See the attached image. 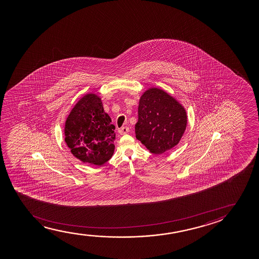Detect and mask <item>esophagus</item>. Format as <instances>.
Here are the masks:
<instances>
[{
    "mask_svg": "<svg viewBox=\"0 0 259 259\" xmlns=\"http://www.w3.org/2000/svg\"><path fill=\"white\" fill-rule=\"evenodd\" d=\"M129 131H130V130H129V128H128L127 126H124V127H121L120 129H118L119 135H125V134H127Z\"/></svg>",
    "mask_w": 259,
    "mask_h": 259,
    "instance_id": "34e87169",
    "label": "esophagus"
}]
</instances>
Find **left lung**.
Instances as JSON below:
<instances>
[{"label":"left lung","instance_id":"obj_1","mask_svg":"<svg viewBox=\"0 0 259 259\" xmlns=\"http://www.w3.org/2000/svg\"><path fill=\"white\" fill-rule=\"evenodd\" d=\"M188 124V116L179 101L157 88L143 92L138 106L136 138L156 155L178 145Z\"/></svg>","mask_w":259,"mask_h":259}]
</instances>
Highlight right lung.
Segmentation results:
<instances>
[{"mask_svg":"<svg viewBox=\"0 0 259 259\" xmlns=\"http://www.w3.org/2000/svg\"><path fill=\"white\" fill-rule=\"evenodd\" d=\"M115 126L103 110L102 98L94 93L81 97L64 124V142L73 156L83 163L102 165L111 158Z\"/></svg>","mask_w":259,"mask_h":259,"instance_id":"obj_1","label":"right lung"}]
</instances>
